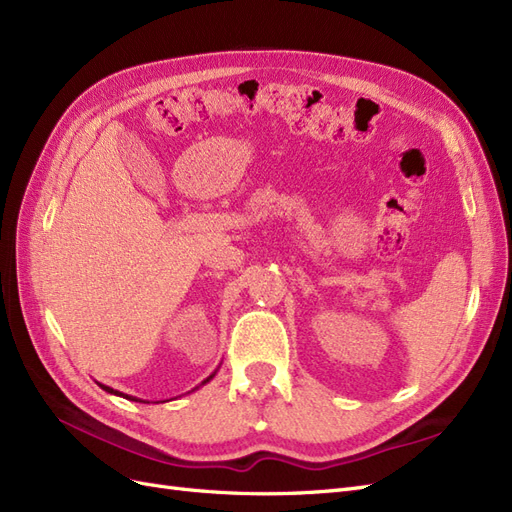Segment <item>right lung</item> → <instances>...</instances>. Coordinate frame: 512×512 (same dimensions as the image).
<instances>
[{
  "instance_id": "right-lung-1",
  "label": "right lung",
  "mask_w": 512,
  "mask_h": 512,
  "mask_svg": "<svg viewBox=\"0 0 512 512\" xmlns=\"http://www.w3.org/2000/svg\"><path fill=\"white\" fill-rule=\"evenodd\" d=\"M211 378H213V376H209V378H207L205 382H209ZM205 382H203V384H205ZM100 386H102V389H104V391H108V393H113V395H123V393H119V391H113V389H111V386H104V384H100ZM123 397H128V395H123ZM128 399H134V397H128ZM134 401H138V399H134Z\"/></svg>"
}]
</instances>
